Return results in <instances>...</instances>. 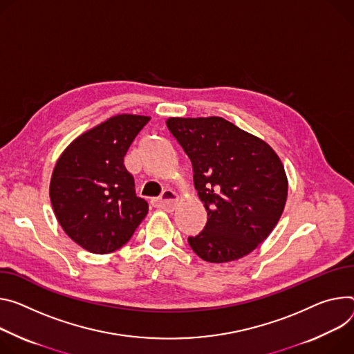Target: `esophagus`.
Returning <instances> with one entry per match:
<instances>
[{
    "mask_svg": "<svg viewBox=\"0 0 354 354\" xmlns=\"http://www.w3.org/2000/svg\"><path fill=\"white\" fill-rule=\"evenodd\" d=\"M179 196L176 192L171 190V189H167L162 192V195H160L158 199H153L152 201V206L153 207H159V209H164V210H168V212H172L176 206V202H178Z\"/></svg>",
    "mask_w": 354,
    "mask_h": 354,
    "instance_id": "1",
    "label": "esophagus"
}]
</instances>
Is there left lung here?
I'll list each match as a JSON object with an SVG mask.
<instances>
[{
	"mask_svg": "<svg viewBox=\"0 0 354 354\" xmlns=\"http://www.w3.org/2000/svg\"><path fill=\"white\" fill-rule=\"evenodd\" d=\"M194 168L207 212L205 229L187 243L202 260L229 263L259 247L283 212L288 180L274 149L221 117L167 120Z\"/></svg>",
	"mask_w": 354,
	"mask_h": 354,
	"instance_id": "obj_1",
	"label": "left lung"
}]
</instances>
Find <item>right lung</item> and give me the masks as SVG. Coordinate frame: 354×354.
Here are the masks:
<instances>
[{
    "label": "right lung",
    "mask_w": 354,
    "mask_h": 354,
    "mask_svg": "<svg viewBox=\"0 0 354 354\" xmlns=\"http://www.w3.org/2000/svg\"><path fill=\"white\" fill-rule=\"evenodd\" d=\"M149 117L118 114L77 137L57 159L49 196L62 229L94 254L121 248L148 213L124 156Z\"/></svg>",
    "instance_id": "add662e5"
}]
</instances>
